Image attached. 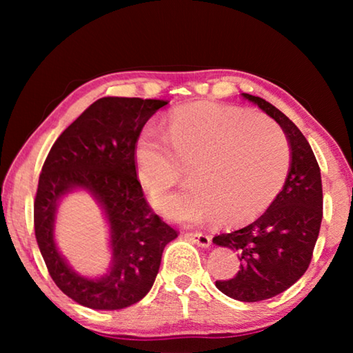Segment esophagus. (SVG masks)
Listing matches in <instances>:
<instances>
[{"instance_id":"1","label":"esophagus","mask_w":353,"mask_h":353,"mask_svg":"<svg viewBox=\"0 0 353 353\" xmlns=\"http://www.w3.org/2000/svg\"><path fill=\"white\" fill-rule=\"evenodd\" d=\"M185 238H188L190 241L196 243V244H198V246L204 248V249L210 248V244H212V238L208 236V235H205V234H202V232H193V234H185Z\"/></svg>"}]
</instances>
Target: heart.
<instances>
[{
    "instance_id": "heart-1",
    "label": "heart",
    "mask_w": 353,
    "mask_h": 353,
    "mask_svg": "<svg viewBox=\"0 0 353 353\" xmlns=\"http://www.w3.org/2000/svg\"><path fill=\"white\" fill-rule=\"evenodd\" d=\"M134 165L149 193L174 185L187 169L190 185L154 198V207L177 223L218 218L238 224L259 216L282 190L290 148L276 124L261 115L218 103L179 107L165 137L145 128L134 145Z\"/></svg>"
}]
</instances>
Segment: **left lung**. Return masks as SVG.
I'll list each match as a JSON object with an SVG mask.
<instances>
[{"instance_id": "left-lung-1", "label": "left lung", "mask_w": 353, "mask_h": 353, "mask_svg": "<svg viewBox=\"0 0 353 353\" xmlns=\"http://www.w3.org/2000/svg\"><path fill=\"white\" fill-rule=\"evenodd\" d=\"M241 97L282 128L290 146L288 176L266 212L213 238L240 260L236 276L216 280V288L235 301L259 302L288 290L305 274L321 229L322 182L313 149L296 124L263 98Z\"/></svg>"}]
</instances>
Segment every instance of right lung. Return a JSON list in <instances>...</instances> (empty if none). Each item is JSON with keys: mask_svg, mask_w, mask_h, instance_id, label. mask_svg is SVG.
Instances as JSON below:
<instances>
[{"mask_svg": "<svg viewBox=\"0 0 353 353\" xmlns=\"http://www.w3.org/2000/svg\"><path fill=\"white\" fill-rule=\"evenodd\" d=\"M170 101L105 97L87 107L52 145L39 179L34 229L54 283L79 305L121 310L152 288L163 249L177 238L143 196L134 165V145L143 126ZM85 190L110 227L111 263L104 274L82 276L55 241L57 208L63 197Z\"/></svg>", "mask_w": 353, "mask_h": 353, "instance_id": "right-lung-1", "label": "right lung"}]
</instances>
